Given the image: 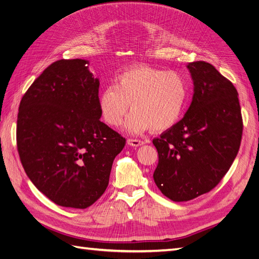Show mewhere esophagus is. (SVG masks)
I'll list each match as a JSON object with an SVG mask.
<instances>
[{"label": "esophagus", "mask_w": 259, "mask_h": 259, "mask_svg": "<svg viewBox=\"0 0 259 259\" xmlns=\"http://www.w3.org/2000/svg\"><path fill=\"white\" fill-rule=\"evenodd\" d=\"M145 143L140 139H134V138H128L127 139V145L132 147H138V146H143Z\"/></svg>", "instance_id": "1"}]
</instances>
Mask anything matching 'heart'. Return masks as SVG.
Returning <instances> with one entry per match:
<instances>
[{
  "label": "heart",
  "mask_w": 259,
  "mask_h": 259,
  "mask_svg": "<svg viewBox=\"0 0 259 259\" xmlns=\"http://www.w3.org/2000/svg\"><path fill=\"white\" fill-rule=\"evenodd\" d=\"M188 93L189 85L183 73L139 66L125 70L116 76L114 86L101 91L98 106L110 126L121 125L131 107L133 112L126 122L130 132H163L180 120Z\"/></svg>",
  "instance_id": "obj_1"
}]
</instances>
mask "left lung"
I'll use <instances>...</instances> for the list:
<instances>
[{"mask_svg":"<svg viewBox=\"0 0 259 259\" xmlns=\"http://www.w3.org/2000/svg\"><path fill=\"white\" fill-rule=\"evenodd\" d=\"M187 67L194 85L192 103L182 120L152 142L159 154L154 183L175 202L214 189L236 159L243 132L234 85L208 62Z\"/></svg>","mask_w":259,"mask_h":259,"instance_id":"left-lung-1","label":"left lung"}]
</instances>
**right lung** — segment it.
Returning <instances> with one entry per match:
<instances>
[{
	"label": "right lung",
	"mask_w": 259,
	"mask_h": 259,
	"mask_svg": "<svg viewBox=\"0 0 259 259\" xmlns=\"http://www.w3.org/2000/svg\"><path fill=\"white\" fill-rule=\"evenodd\" d=\"M84 59L53 62L22 96L17 149L26 174L57 205L86 208L106 191L125 138L101 122L99 80Z\"/></svg>",
	"instance_id": "right-lung-1"
}]
</instances>
